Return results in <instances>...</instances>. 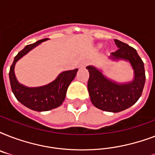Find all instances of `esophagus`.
Masks as SVG:
<instances>
[{
	"label": "esophagus",
	"mask_w": 155,
	"mask_h": 155,
	"mask_svg": "<svg viewBox=\"0 0 155 155\" xmlns=\"http://www.w3.org/2000/svg\"><path fill=\"white\" fill-rule=\"evenodd\" d=\"M86 64H87V62H83V63L80 65V68H84V67Z\"/></svg>",
	"instance_id": "obj_1"
}]
</instances>
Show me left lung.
Here are the masks:
<instances>
[{"label":"left lung","instance_id":"1","mask_svg":"<svg viewBox=\"0 0 155 155\" xmlns=\"http://www.w3.org/2000/svg\"><path fill=\"white\" fill-rule=\"evenodd\" d=\"M118 50L111 53L113 60L124 59L132 66L134 77L131 82L120 84L106 78L93 66H87L89 79L87 90L95 107L103 111L118 113L134 105L142 96L146 81L144 63L137 51L129 45L114 40Z\"/></svg>","mask_w":155,"mask_h":155}]
</instances>
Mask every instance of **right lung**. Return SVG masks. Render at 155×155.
Segmentation results:
<instances>
[{
    "instance_id": "1",
    "label": "right lung",
    "mask_w": 155,
    "mask_h": 155,
    "mask_svg": "<svg viewBox=\"0 0 155 155\" xmlns=\"http://www.w3.org/2000/svg\"><path fill=\"white\" fill-rule=\"evenodd\" d=\"M47 39L48 38H44L25 46V48L15 56L9 70L11 88L17 100L25 107L38 112L51 110L62 104L65 100L68 86L74 80L78 71L76 68L75 70L63 71L53 82L42 87H28L18 83L14 74L16 63L30 51Z\"/></svg>"
}]
</instances>
